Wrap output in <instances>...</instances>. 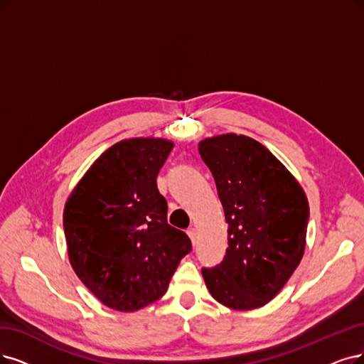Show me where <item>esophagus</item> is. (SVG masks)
Masks as SVG:
<instances>
[{"instance_id": "obj_1", "label": "esophagus", "mask_w": 364, "mask_h": 364, "mask_svg": "<svg viewBox=\"0 0 364 364\" xmlns=\"http://www.w3.org/2000/svg\"><path fill=\"white\" fill-rule=\"evenodd\" d=\"M187 235L191 237V240H192V245L195 246V245H196V238H198V232H196L195 228H191V230H187Z\"/></svg>"}]
</instances>
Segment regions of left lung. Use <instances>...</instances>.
<instances>
[{
	"mask_svg": "<svg viewBox=\"0 0 364 364\" xmlns=\"http://www.w3.org/2000/svg\"><path fill=\"white\" fill-rule=\"evenodd\" d=\"M198 150L216 181L228 223L222 264L203 268L207 289L235 311L262 307L303 258L307 196L268 148L245 134L205 138Z\"/></svg>",
	"mask_w": 364,
	"mask_h": 364,
	"instance_id": "left-lung-1",
	"label": "left lung"
}]
</instances>
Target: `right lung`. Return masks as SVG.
<instances>
[{
	"mask_svg": "<svg viewBox=\"0 0 364 364\" xmlns=\"http://www.w3.org/2000/svg\"><path fill=\"white\" fill-rule=\"evenodd\" d=\"M173 142L132 138L100 154L64 205L70 265L105 306L136 312L164 295L189 237L168 225L157 173Z\"/></svg>",
	"mask_w": 364,
	"mask_h": 364,
	"instance_id": "1",
	"label": "right lung"
}]
</instances>
